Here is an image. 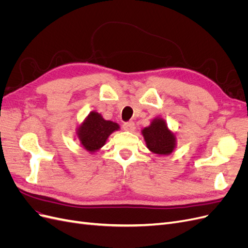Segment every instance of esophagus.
<instances>
[{
  "instance_id": "1",
  "label": "esophagus",
  "mask_w": 248,
  "mask_h": 248,
  "mask_svg": "<svg viewBox=\"0 0 248 248\" xmlns=\"http://www.w3.org/2000/svg\"><path fill=\"white\" fill-rule=\"evenodd\" d=\"M136 128V124L133 122H126L123 124V129L126 131H133Z\"/></svg>"
}]
</instances>
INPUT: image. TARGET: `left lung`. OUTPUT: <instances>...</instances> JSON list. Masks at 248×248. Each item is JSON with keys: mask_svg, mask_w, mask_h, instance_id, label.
I'll return each instance as SVG.
<instances>
[{"mask_svg": "<svg viewBox=\"0 0 248 248\" xmlns=\"http://www.w3.org/2000/svg\"><path fill=\"white\" fill-rule=\"evenodd\" d=\"M147 148L154 154L170 155L176 148V136L161 118H155L141 130Z\"/></svg>", "mask_w": 248, "mask_h": 248, "instance_id": "8db88e82", "label": "left lung"}]
</instances>
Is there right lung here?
Listing matches in <instances>:
<instances>
[{"label": "right lung", "instance_id": "obj_1", "mask_svg": "<svg viewBox=\"0 0 248 248\" xmlns=\"http://www.w3.org/2000/svg\"><path fill=\"white\" fill-rule=\"evenodd\" d=\"M119 128L117 123L104 120L97 111H91L78 128L77 134L80 145L90 153H94L106 145L108 137Z\"/></svg>", "mask_w": 248, "mask_h": 248}]
</instances>
